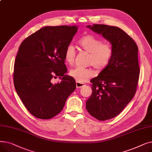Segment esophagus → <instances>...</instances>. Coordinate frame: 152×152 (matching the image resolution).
<instances>
[{"instance_id": "esophagus-1", "label": "esophagus", "mask_w": 152, "mask_h": 152, "mask_svg": "<svg viewBox=\"0 0 152 152\" xmlns=\"http://www.w3.org/2000/svg\"><path fill=\"white\" fill-rule=\"evenodd\" d=\"M76 87H77V88H81V87H83V86H85L84 84L81 83H79V82H77V81H76Z\"/></svg>"}]
</instances>
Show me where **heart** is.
I'll list each match as a JSON object with an SVG mask.
<instances>
[{"instance_id": "obj_1", "label": "heart", "mask_w": 152, "mask_h": 152, "mask_svg": "<svg viewBox=\"0 0 152 152\" xmlns=\"http://www.w3.org/2000/svg\"><path fill=\"white\" fill-rule=\"evenodd\" d=\"M82 49L90 53L88 60L89 65H93L98 70L105 69L112 58L113 47L110 42H102L100 39L93 35H87L79 41ZM65 61L70 65L75 63L76 50L73 45H68L64 53ZM69 75L79 83H85L95 76V71L92 68L76 67L69 71Z\"/></svg>"}]
</instances>
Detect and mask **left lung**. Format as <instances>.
I'll list each match as a JSON object with an SVG mask.
<instances>
[{"label":"left lung","mask_w":152,"mask_h":152,"mask_svg":"<svg viewBox=\"0 0 152 152\" xmlns=\"http://www.w3.org/2000/svg\"><path fill=\"white\" fill-rule=\"evenodd\" d=\"M87 28L102 34L113 47L108 65L91 81L93 92L86 102L89 114L105 121L120 113L136 92L140 75L138 47L119 28L98 24Z\"/></svg>","instance_id":"8db88e82"}]
</instances>
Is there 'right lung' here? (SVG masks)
<instances>
[{
  "mask_svg": "<svg viewBox=\"0 0 152 152\" xmlns=\"http://www.w3.org/2000/svg\"><path fill=\"white\" fill-rule=\"evenodd\" d=\"M77 30L76 26H45L20 45L14 64L15 88L29 112L37 118L57 115L76 89L75 79L65 75L64 53ZM57 77L62 81L53 83Z\"/></svg>",
  "mask_w": 152,
  "mask_h": 152,
  "instance_id": "right-lung-1",
  "label": "right lung"
}]
</instances>
